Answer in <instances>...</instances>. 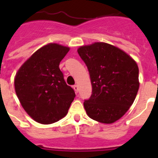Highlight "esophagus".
Returning <instances> with one entry per match:
<instances>
[{
  "instance_id": "1",
  "label": "esophagus",
  "mask_w": 158,
  "mask_h": 158,
  "mask_svg": "<svg viewBox=\"0 0 158 158\" xmlns=\"http://www.w3.org/2000/svg\"><path fill=\"white\" fill-rule=\"evenodd\" d=\"M73 89H74L75 93H78V86L77 85H75L73 86Z\"/></svg>"
}]
</instances>
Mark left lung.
Returning a JSON list of instances; mask_svg holds the SVG:
<instances>
[{"instance_id": "left-lung-1", "label": "left lung", "mask_w": 158, "mask_h": 158, "mask_svg": "<svg viewBox=\"0 0 158 158\" xmlns=\"http://www.w3.org/2000/svg\"><path fill=\"white\" fill-rule=\"evenodd\" d=\"M77 52L87 65L92 95L84 102L89 117L112 123L128 111L139 91V67L133 58L108 43L83 46Z\"/></svg>"}]
</instances>
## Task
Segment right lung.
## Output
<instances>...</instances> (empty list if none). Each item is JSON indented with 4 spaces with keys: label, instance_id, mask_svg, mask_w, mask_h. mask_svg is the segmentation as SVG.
Instances as JSON below:
<instances>
[{
    "label": "right lung",
    "instance_id": "add662e5",
    "mask_svg": "<svg viewBox=\"0 0 158 158\" xmlns=\"http://www.w3.org/2000/svg\"><path fill=\"white\" fill-rule=\"evenodd\" d=\"M69 47L49 43L23 64L15 77V90L22 107L35 121L51 124L65 116L74 100L59 69Z\"/></svg>",
    "mask_w": 158,
    "mask_h": 158
}]
</instances>
